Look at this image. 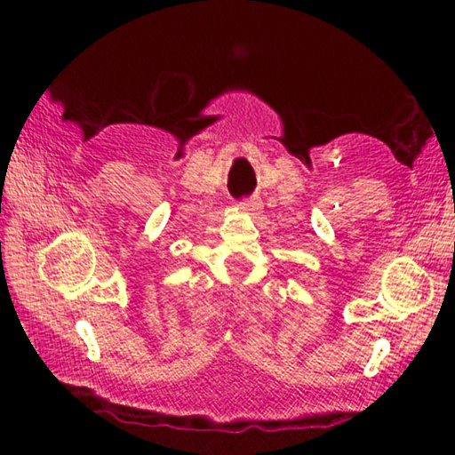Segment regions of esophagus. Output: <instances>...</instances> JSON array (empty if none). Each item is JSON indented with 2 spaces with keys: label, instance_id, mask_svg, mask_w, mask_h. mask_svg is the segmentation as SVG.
Listing matches in <instances>:
<instances>
[{
  "label": "esophagus",
  "instance_id": "esophagus-1",
  "mask_svg": "<svg viewBox=\"0 0 455 455\" xmlns=\"http://www.w3.org/2000/svg\"><path fill=\"white\" fill-rule=\"evenodd\" d=\"M238 206H241L243 211L257 212V211H260V206H263V200H260L259 196H246L241 200V203H238Z\"/></svg>",
  "mask_w": 455,
  "mask_h": 455
}]
</instances>
